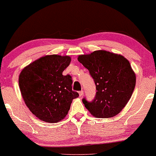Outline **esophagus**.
Segmentation results:
<instances>
[{
    "mask_svg": "<svg viewBox=\"0 0 156 156\" xmlns=\"http://www.w3.org/2000/svg\"><path fill=\"white\" fill-rule=\"evenodd\" d=\"M79 94H80V97H83V95H84V91L81 90V91H79Z\"/></svg>",
    "mask_w": 156,
    "mask_h": 156,
    "instance_id": "obj_1",
    "label": "esophagus"
}]
</instances>
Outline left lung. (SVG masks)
<instances>
[{"mask_svg": "<svg viewBox=\"0 0 156 156\" xmlns=\"http://www.w3.org/2000/svg\"><path fill=\"white\" fill-rule=\"evenodd\" d=\"M78 61L89 70L97 92L85 107L97 118L116 116L126 105L136 86V75L128 59L105 50L80 55Z\"/></svg>", "mask_w": 156, "mask_h": 156, "instance_id": "left-lung-1", "label": "left lung"}]
</instances>
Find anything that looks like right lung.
<instances>
[{"instance_id": "obj_1", "label": "right lung", "mask_w": 156, "mask_h": 156, "mask_svg": "<svg viewBox=\"0 0 156 156\" xmlns=\"http://www.w3.org/2000/svg\"><path fill=\"white\" fill-rule=\"evenodd\" d=\"M69 56L47 55L25 67L19 76V87L25 103L40 120L57 123L67 114L72 99V76L62 75L69 66Z\"/></svg>"}]
</instances>
